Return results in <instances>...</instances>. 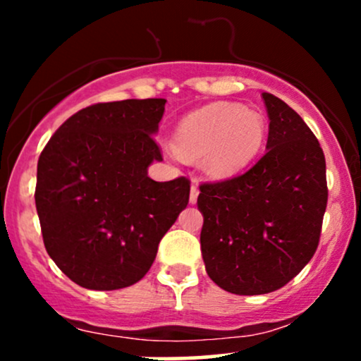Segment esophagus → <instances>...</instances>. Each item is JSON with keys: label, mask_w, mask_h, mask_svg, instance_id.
I'll list each match as a JSON object with an SVG mask.
<instances>
[{"label": "esophagus", "mask_w": 361, "mask_h": 361, "mask_svg": "<svg viewBox=\"0 0 361 361\" xmlns=\"http://www.w3.org/2000/svg\"><path fill=\"white\" fill-rule=\"evenodd\" d=\"M198 186H197V181H192V190H190V204H197V198H198Z\"/></svg>", "instance_id": "34e87169"}]
</instances>
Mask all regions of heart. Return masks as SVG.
Segmentation results:
<instances>
[{"label":"heart","instance_id":"obj_1","mask_svg":"<svg viewBox=\"0 0 361 361\" xmlns=\"http://www.w3.org/2000/svg\"><path fill=\"white\" fill-rule=\"evenodd\" d=\"M178 154L202 161L209 176H234L258 157L267 140V122L239 103L217 102L192 111L176 128Z\"/></svg>","mask_w":361,"mask_h":361}]
</instances>
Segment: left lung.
Wrapping results in <instances>:
<instances>
[{
  "instance_id": "8db88e82",
  "label": "left lung",
  "mask_w": 361,
  "mask_h": 361,
  "mask_svg": "<svg viewBox=\"0 0 361 361\" xmlns=\"http://www.w3.org/2000/svg\"><path fill=\"white\" fill-rule=\"evenodd\" d=\"M270 127L264 156L244 175L200 185V244L214 283L261 295L288 283L317 250L327 204L326 159L307 123L263 93Z\"/></svg>"
}]
</instances>
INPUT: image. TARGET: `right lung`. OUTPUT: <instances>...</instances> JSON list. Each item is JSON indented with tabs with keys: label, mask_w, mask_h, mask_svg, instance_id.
Here are the masks:
<instances>
[{
	"label": "right lung",
	"mask_w": 361,
	"mask_h": 361,
	"mask_svg": "<svg viewBox=\"0 0 361 361\" xmlns=\"http://www.w3.org/2000/svg\"><path fill=\"white\" fill-rule=\"evenodd\" d=\"M164 98L86 106L57 128L37 164L35 205L45 250L74 283H137L190 198V181H154Z\"/></svg>",
	"instance_id": "1"
}]
</instances>
